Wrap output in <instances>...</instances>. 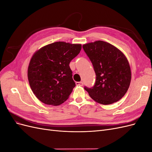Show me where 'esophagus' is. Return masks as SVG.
I'll use <instances>...</instances> for the list:
<instances>
[{"label":"esophagus","mask_w":152,"mask_h":152,"mask_svg":"<svg viewBox=\"0 0 152 152\" xmlns=\"http://www.w3.org/2000/svg\"><path fill=\"white\" fill-rule=\"evenodd\" d=\"M75 84H76L77 86H82L84 84L83 82H76Z\"/></svg>","instance_id":"esophagus-1"}]
</instances>
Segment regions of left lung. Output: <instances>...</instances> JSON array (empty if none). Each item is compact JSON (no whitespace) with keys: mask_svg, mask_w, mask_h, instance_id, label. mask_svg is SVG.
I'll return each mask as SVG.
<instances>
[{"mask_svg":"<svg viewBox=\"0 0 152 152\" xmlns=\"http://www.w3.org/2000/svg\"><path fill=\"white\" fill-rule=\"evenodd\" d=\"M93 64L96 82L84 87L90 97L98 103L110 104L120 100L129 87L131 68L126 56L114 45L102 40L82 45Z\"/></svg>","mask_w":152,"mask_h":152,"instance_id":"obj_1","label":"left lung"}]
</instances>
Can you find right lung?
Returning a JSON list of instances; mask_svg holds the SVG:
<instances>
[{"label":"right lung","mask_w":152,"mask_h":152,"mask_svg":"<svg viewBox=\"0 0 152 152\" xmlns=\"http://www.w3.org/2000/svg\"><path fill=\"white\" fill-rule=\"evenodd\" d=\"M81 48V44L56 42L45 45L32 56L28 79L40 102L58 106L68 98L75 86L69 64Z\"/></svg>","instance_id":"add662e5"}]
</instances>
